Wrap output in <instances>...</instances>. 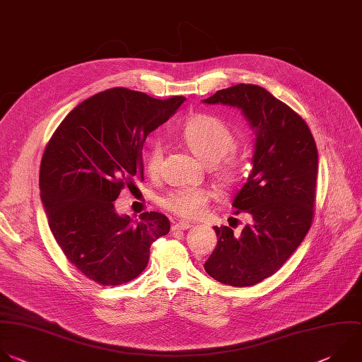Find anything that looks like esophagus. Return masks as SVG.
<instances>
[{
  "label": "esophagus",
  "mask_w": 362,
  "mask_h": 362,
  "mask_svg": "<svg viewBox=\"0 0 362 362\" xmlns=\"http://www.w3.org/2000/svg\"><path fill=\"white\" fill-rule=\"evenodd\" d=\"M192 227H193V224H190V223H186V221H179V223L173 224L172 230H189V228H192Z\"/></svg>",
  "instance_id": "esophagus-1"
}]
</instances>
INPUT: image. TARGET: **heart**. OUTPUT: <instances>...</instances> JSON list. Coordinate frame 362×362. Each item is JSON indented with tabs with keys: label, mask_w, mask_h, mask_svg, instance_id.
<instances>
[{
	"label": "heart",
	"mask_w": 362,
	"mask_h": 362,
	"mask_svg": "<svg viewBox=\"0 0 362 362\" xmlns=\"http://www.w3.org/2000/svg\"><path fill=\"white\" fill-rule=\"evenodd\" d=\"M182 141L189 151L204 165L211 166L214 176L224 186H233L242 177L243 168L230 156L235 149V139L221 120L211 116H196L185 124ZM163 160V146L153 142L145 155V168L151 175L160 170ZM209 200V192L203 189L182 187L170 192L162 199V206L180 217H196Z\"/></svg>",
	"instance_id": "heart-1"
}]
</instances>
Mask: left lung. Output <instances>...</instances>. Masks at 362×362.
<instances>
[{
  "label": "left lung",
  "instance_id": "left-lung-1",
  "mask_svg": "<svg viewBox=\"0 0 362 362\" xmlns=\"http://www.w3.org/2000/svg\"><path fill=\"white\" fill-rule=\"evenodd\" d=\"M203 102L240 109L256 136L252 172L233 200L252 221L238 235L213 227L217 246L204 270L227 286H255L280 270L311 227L317 146L304 119L262 86L238 83Z\"/></svg>",
  "mask_w": 362,
  "mask_h": 362
}]
</instances>
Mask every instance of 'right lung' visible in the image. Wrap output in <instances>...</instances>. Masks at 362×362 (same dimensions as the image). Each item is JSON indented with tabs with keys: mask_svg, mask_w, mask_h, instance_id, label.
<instances>
[{
	"mask_svg": "<svg viewBox=\"0 0 362 362\" xmlns=\"http://www.w3.org/2000/svg\"><path fill=\"white\" fill-rule=\"evenodd\" d=\"M185 100L107 89L72 109L45 148L40 190L49 228L66 259L98 284L136 279L152 243L170 230L162 213L145 211L135 221L117 214L113 202L144 180L146 136Z\"/></svg>",
	"mask_w": 362,
	"mask_h": 362,
	"instance_id": "obj_1",
	"label": "right lung"
}]
</instances>
